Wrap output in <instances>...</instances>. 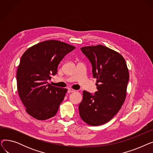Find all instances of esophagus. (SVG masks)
I'll list each match as a JSON object with an SVG mask.
<instances>
[{
	"label": "esophagus",
	"instance_id": "34e87169",
	"mask_svg": "<svg viewBox=\"0 0 153 153\" xmlns=\"http://www.w3.org/2000/svg\"><path fill=\"white\" fill-rule=\"evenodd\" d=\"M76 91V90L71 89V88H69V89H68V92H75Z\"/></svg>",
	"mask_w": 153,
	"mask_h": 153
}]
</instances>
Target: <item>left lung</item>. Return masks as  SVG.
Returning <instances> with one entry per match:
<instances>
[{
	"instance_id": "1",
	"label": "left lung",
	"mask_w": 153,
	"mask_h": 153,
	"mask_svg": "<svg viewBox=\"0 0 153 153\" xmlns=\"http://www.w3.org/2000/svg\"><path fill=\"white\" fill-rule=\"evenodd\" d=\"M81 50L91 62L97 91L95 95L83 91L79 115L88 125H103L113 118L123 105L129 72L123 56L106 46H84Z\"/></svg>"
}]
</instances>
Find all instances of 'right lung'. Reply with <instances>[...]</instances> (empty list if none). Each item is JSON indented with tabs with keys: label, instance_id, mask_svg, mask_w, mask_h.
Segmentation results:
<instances>
[{
	"label": "right lung",
	"instance_id": "obj_1",
	"mask_svg": "<svg viewBox=\"0 0 153 153\" xmlns=\"http://www.w3.org/2000/svg\"><path fill=\"white\" fill-rule=\"evenodd\" d=\"M75 46L47 40L29 48L22 55L17 72V90L27 113L39 120L54 117L68 91L48 83L57 74L59 62Z\"/></svg>",
	"mask_w": 153,
	"mask_h": 153
}]
</instances>
